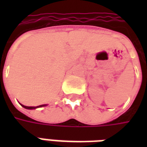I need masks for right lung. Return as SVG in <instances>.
<instances>
[{
	"instance_id": "obj_1",
	"label": "right lung",
	"mask_w": 147,
	"mask_h": 147,
	"mask_svg": "<svg viewBox=\"0 0 147 147\" xmlns=\"http://www.w3.org/2000/svg\"><path fill=\"white\" fill-rule=\"evenodd\" d=\"M23 107H24V109H35L37 108H41V107H44V106H46V104H45V105H38V106H25V105H22V104H20Z\"/></svg>"
}]
</instances>
